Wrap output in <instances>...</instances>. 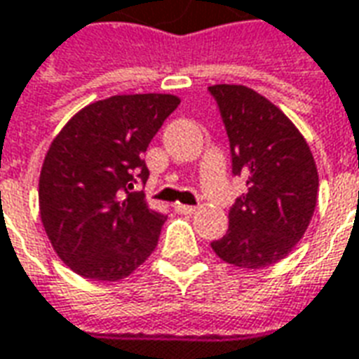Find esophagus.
I'll use <instances>...</instances> for the list:
<instances>
[{
  "label": "esophagus",
  "mask_w": 359,
  "mask_h": 359,
  "mask_svg": "<svg viewBox=\"0 0 359 359\" xmlns=\"http://www.w3.org/2000/svg\"><path fill=\"white\" fill-rule=\"evenodd\" d=\"M175 210L182 212V215H193V212L197 210V207H191V205H180V203H177V205H175Z\"/></svg>",
  "instance_id": "obj_1"
}]
</instances>
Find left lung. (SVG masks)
<instances>
[{
	"label": "left lung",
	"mask_w": 359,
	"mask_h": 359,
	"mask_svg": "<svg viewBox=\"0 0 359 359\" xmlns=\"http://www.w3.org/2000/svg\"><path fill=\"white\" fill-rule=\"evenodd\" d=\"M230 139L233 175L248 177L210 248L224 263L263 269L288 255L317 205L319 174L309 144L284 111L243 85L208 86Z\"/></svg>",
	"instance_id": "obj_1"
}]
</instances>
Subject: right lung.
<instances>
[{
	"instance_id": "1",
	"label": "right lung",
	"mask_w": 359,
	"mask_h": 359,
	"mask_svg": "<svg viewBox=\"0 0 359 359\" xmlns=\"http://www.w3.org/2000/svg\"><path fill=\"white\" fill-rule=\"evenodd\" d=\"M174 94H116L79 110L46 152L40 218L53 251L83 278L118 282L151 257L166 220L131 191L144 152L177 108Z\"/></svg>"
}]
</instances>
